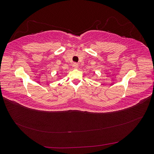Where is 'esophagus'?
<instances>
[{
	"mask_svg": "<svg viewBox=\"0 0 154 154\" xmlns=\"http://www.w3.org/2000/svg\"><path fill=\"white\" fill-rule=\"evenodd\" d=\"M72 66H73V67H74V69H77V68L78 67V64L77 63H74L72 64Z\"/></svg>",
	"mask_w": 154,
	"mask_h": 154,
	"instance_id": "esophagus-1",
	"label": "esophagus"
}]
</instances>
